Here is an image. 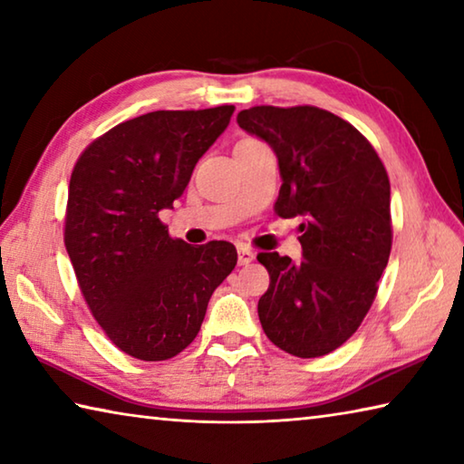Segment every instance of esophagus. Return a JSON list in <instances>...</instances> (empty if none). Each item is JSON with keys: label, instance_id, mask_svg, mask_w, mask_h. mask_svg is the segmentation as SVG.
I'll list each match as a JSON object with an SVG mask.
<instances>
[{"label": "esophagus", "instance_id": "esophagus-1", "mask_svg": "<svg viewBox=\"0 0 464 464\" xmlns=\"http://www.w3.org/2000/svg\"><path fill=\"white\" fill-rule=\"evenodd\" d=\"M237 262H239V266H246V264H249L251 260H254V257H256V254H254V251H251L249 247H239L237 249Z\"/></svg>", "mask_w": 464, "mask_h": 464}]
</instances>
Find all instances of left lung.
<instances>
[{
	"label": "left lung",
	"instance_id": "left-lung-1",
	"mask_svg": "<svg viewBox=\"0 0 464 464\" xmlns=\"http://www.w3.org/2000/svg\"><path fill=\"white\" fill-rule=\"evenodd\" d=\"M237 124L276 153V213L304 218L301 262L278 251L257 256L270 274L257 303L264 334L293 356H325L362 324L387 268V169L350 122L315 106H254Z\"/></svg>",
	"mask_w": 464,
	"mask_h": 464
}]
</instances>
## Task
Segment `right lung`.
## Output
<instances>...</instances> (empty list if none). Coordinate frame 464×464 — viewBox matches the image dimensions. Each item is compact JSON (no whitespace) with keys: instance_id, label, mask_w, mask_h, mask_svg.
Wrapping results in <instances>:
<instances>
[{"instance_id":"right-lung-1","label":"right lung","mask_w":464,"mask_h":464,"mask_svg":"<svg viewBox=\"0 0 464 464\" xmlns=\"http://www.w3.org/2000/svg\"><path fill=\"white\" fill-rule=\"evenodd\" d=\"M235 106L155 110L116 124L77 160L65 247L85 303L129 356L157 362L198 335L215 288L237 264L229 241L194 247L160 221Z\"/></svg>"}]
</instances>
